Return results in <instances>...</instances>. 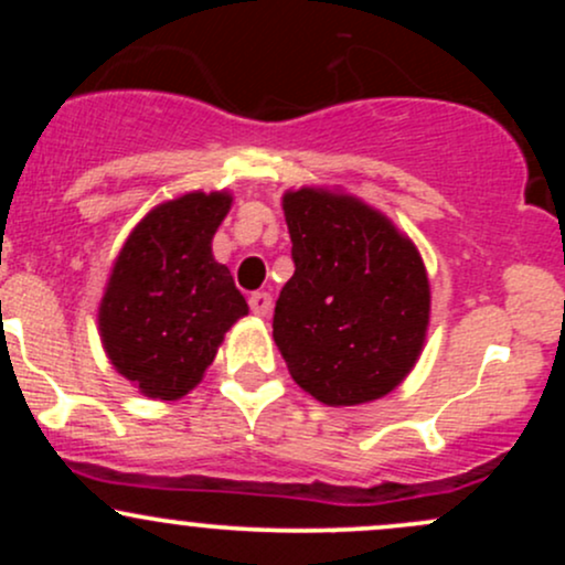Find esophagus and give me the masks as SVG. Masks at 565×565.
I'll list each match as a JSON object with an SVG mask.
<instances>
[{
  "label": "esophagus",
  "mask_w": 565,
  "mask_h": 565,
  "mask_svg": "<svg viewBox=\"0 0 565 565\" xmlns=\"http://www.w3.org/2000/svg\"><path fill=\"white\" fill-rule=\"evenodd\" d=\"M270 308H274V297L268 291H252L249 295V310L255 316H268Z\"/></svg>",
  "instance_id": "34e87169"
}]
</instances>
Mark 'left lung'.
<instances>
[{
    "label": "left lung",
    "instance_id": "1",
    "mask_svg": "<svg viewBox=\"0 0 565 565\" xmlns=\"http://www.w3.org/2000/svg\"><path fill=\"white\" fill-rule=\"evenodd\" d=\"M295 274L274 310V340L302 391L329 406L387 395L425 342V265L391 220L350 196H284Z\"/></svg>",
    "mask_w": 565,
    "mask_h": 565
}]
</instances>
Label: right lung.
Instances as JSON below:
<instances>
[{
  "label": "right lung",
  "instance_id": "add662e5",
  "mask_svg": "<svg viewBox=\"0 0 565 565\" xmlns=\"http://www.w3.org/2000/svg\"><path fill=\"white\" fill-rule=\"evenodd\" d=\"M225 193H188L157 206L127 238L100 302L108 359L151 398L174 401L204 377L223 334L246 316L212 236Z\"/></svg>",
  "mask_w": 565,
  "mask_h": 565
}]
</instances>
